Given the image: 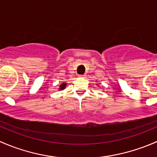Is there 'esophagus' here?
<instances>
[{"instance_id": "esophagus-1", "label": "esophagus", "mask_w": 157, "mask_h": 157, "mask_svg": "<svg viewBox=\"0 0 157 157\" xmlns=\"http://www.w3.org/2000/svg\"><path fill=\"white\" fill-rule=\"evenodd\" d=\"M86 77V75H79V77H80V78H83V77Z\"/></svg>"}]
</instances>
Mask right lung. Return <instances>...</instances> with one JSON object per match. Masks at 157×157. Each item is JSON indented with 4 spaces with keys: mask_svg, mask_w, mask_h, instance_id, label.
Segmentation results:
<instances>
[{
    "mask_svg": "<svg viewBox=\"0 0 157 157\" xmlns=\"http://www.w3.org/2000/svg\"><path fill=\"white\" fill-rule=\"evenodd\" d=\"M66 86H67V83H61V85H60L59 86V88H58V90H64V89L66 88Z\"/></svg>",
    "mask_w": 157,
    "mask_h": 157,
    "instance_id": "add662e5",
    "label": "right lung"
}]
</instances>
